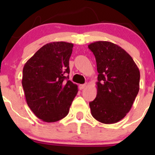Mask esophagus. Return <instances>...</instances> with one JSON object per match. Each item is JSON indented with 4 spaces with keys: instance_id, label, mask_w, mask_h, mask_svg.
Listing matches in <instances>:
<instances>
[{
    "instance_id": "34e87169",
    "label": "esophagus",
    "mask_w": 155,
    "mask_h": 155,
    "mask_svg": "<svg viewBox=\"0 0 155 155\" xmlns=\"http://www.w3.org/2000/svg\"><path fill=\"white\" fill-rule=\"evenodd\" d=\"M86 87H87V84H80L79 87V90H83V89H84Z\"/></svg>"
}]
</instances>
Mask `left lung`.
<instances>
[{
  "label": "left lung",
  "instance_id": "8db88e82",
  "mask_svg": "<svg viewBox=\"0 0 155 155\" xmlns=\"http://www.w3.org/2000/svg\"><path fill=\"white\" fill-rule=\"evenodd\" d=\"M95 55L98 72L97 95L90 102L92 117L104 124H114L126 116L139 91L140 72L131 56L109 41L88 45Z\"/></svg>",
  "mask_w": 155,
  "mask_h": 155
}]
</instances>
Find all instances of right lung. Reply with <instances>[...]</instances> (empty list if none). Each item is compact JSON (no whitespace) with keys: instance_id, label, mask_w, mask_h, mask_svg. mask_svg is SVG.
<instances>
[{"instance_id":"1","label":"right lung","mask_w":155,"mask_h":155,"mask_svg":"<svg viewBox=\"0 0 155 155\" xmlns=\"http://www.w3.org/2000/svg\"><path fill=\"white\" fill-rule=\"evenodd\" d=\"M73 47V44L64 41L45 44L23 68L22 84L27 104L44 122H54L66 117L78 92L77 85L65 76L70 73Z\"/></svg>"}]
</instances>
